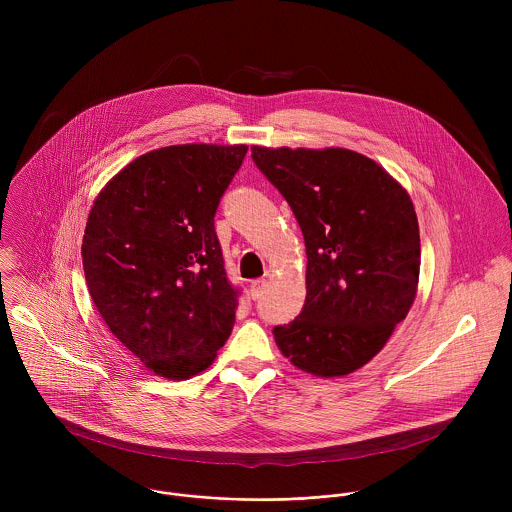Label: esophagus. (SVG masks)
I'll use <instances>...</instances> for the list:
<instances>
[{"mask_svg": "<svg viewBox=\"0 0 512 512\" xmlns=\"http://www.w3.org/2000/svg\"><path fill=\"white\" fill-rule=\"evenodd\" d=\"M266 290V280H254L252 284H250V295H252V299H258L262 293Z\"/></svg>", "mask_w": 512, "mask_h": 512, "instance_id": "esophagus-1", "label": "esophagus"}]
</instances>
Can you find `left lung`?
Segmentation results:
<instances>
[{
    "label": "left lung",
    "instance_id": "8db88e82",
    "mask_svg": "<svg viewBox=\"0 0 512 512\" xmlns=\"http://www.w3.org/2000/svg\"><path fill=\"white\" fill-rule=\"evenodd\" d=\"M305 240L301 313L274 327L293 366L319 378L372 361L418 292L420 226L408 191L363 153L252 146Z\"/></svg>",
    "mask_w": 512,
    "mask_h": 512
}]
</instances>
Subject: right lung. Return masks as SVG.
<instances>
[{"mask_svg": "<svg viewBox=\"0 0 512 512\" xmlns=\"http://www.w3.org/2000/svg\"><path fill=\"white\" fill-rule=\"evenodd\" d=\"M248 146L147 151L98 193L82 238L88 293L114 337L147 370L187 380L230 337L228 284L215 215Z\"/></svg>", "mask_w": 512, "mask_h": 512, "instance_id": "right-lung-1", "label": "right lung"}]
</instances>
